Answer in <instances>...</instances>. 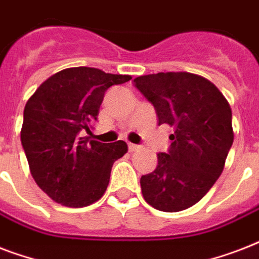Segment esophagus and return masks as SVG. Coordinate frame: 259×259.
Instances as JSON below:
<instances>
[{"instance_id": "obj_1", "label": "esophagus", "mask_w": 259, "mask_h": 259, "mask_svg": "<svg viewBox=\"0 0 259 259\" xmlns=\"http://www.w3.org/2000/svg\"><path fill=\"white\" fill-rule=\"evenodd\" d=\"M127 148H129V152H136L137 149H140V145H136V144L129 142V144H127Z\"/></svg>"}]
</instances>
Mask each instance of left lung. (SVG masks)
<instances>
[{
  "instance_id": "8db88e82",
  "label": "left lung",
  "mask_w": 259,
  "mask_h": 259,
  "mask_svg": "<svg viewBox=\"0 0 259 259\" xmlns=\"http://www.w3.org/2000/svg\"><path fill=\"white\" fill-rule=\"evenodd\" d=\"M134 86L154 106L158 125L173 129L168 152L140 180L144 199L164 212L189 208L223 172L234 141L231 107L209 80L189 72L138 76Z\"/></svg>"
}]
</instances>
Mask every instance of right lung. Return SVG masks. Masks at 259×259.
Listing matches in <instances>:
<instances>
[{
    "mask_svg": "<svg viewBox=\"0 0 259 259\" xmlns=\"http://www.w3.org/2000/svg\"><path fill=\"white\" fill-rule=\"evenodd\" d=\"M129 75L75 67L52 75L26 102L21 144L36 184L67 207L99 200L114 161L127 152L123 141L89 140L105 93L129 82Z\"/></svg>",
    "mask_w": 259,
    "mask_h": 259,
    "instance_id": "1",
    "label": "right lung"
}]
</instances>
